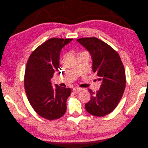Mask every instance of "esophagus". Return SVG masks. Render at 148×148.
<instances>
[{
    "mask_svg": "<svg viewBox=\"0 0 148 148\" xmlns=\"http://www.w3.org/2000/svg\"><path fill=\"white\" fill-rule=\"evenodd\" d=\"M73 93H78L79 92V91H81V89L79 88H78V87H75L73 89Z\"/></svg>",
    "mask_w": 148,
    "mask_h": 148,
    "instance_id": "obj_1",
    "label": "esophagus"
}]
</instances>
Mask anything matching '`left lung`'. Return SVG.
I'll return each mask as SVG.
<instances>
[{
  "label": "left lung",
  "mask_w": 148,
  "mask_h": 148,
  "mask_svg": "<svg viewBox=\"0 0 148 148\" xmlns=\"http://www.w3.org/2000/svg\"><path fill=\"white\" fill-rule=\"evenodd\" d=\"M90 52L92 69L101 81L96 92L89 89L91 99L85 105L87 111L96 117H103L113 111L121 99L126 86L124 66L119 53L110 45L96 37L76 40Z\"/></svg>",
  "instance_id": "left-lung-1"
}]
</instances>
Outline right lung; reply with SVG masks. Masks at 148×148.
Segmentation results:
<instances>
[{
    "instance_id": "right-lung-1",
    "label": "right lung",
    "mask_w": 148,
    "mask_h": 148,
    "mask_svg": "<svg viewBox=\"0 0 148 148\" xmlns=\"http://www.w3.org/2000/svg\"><path fill=\"white\" fill-rule=\"evenodd\" d=\"M73 38H52L37 47L27 60L24 86L27 99L37 113L47 120H55L65 114L66 101L71 89L55 85L51 79L58 70L62 48Z\"/></svg>"
}]
</instances>
